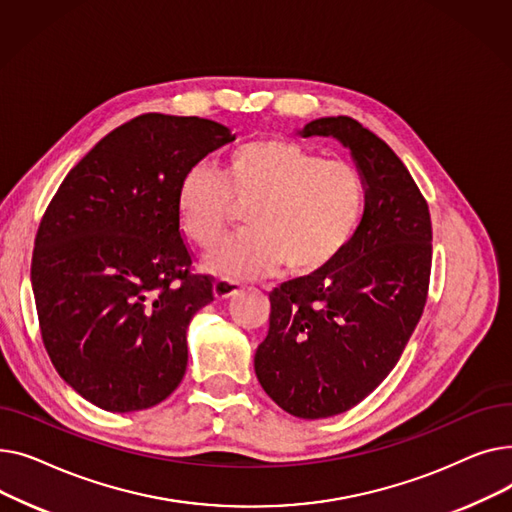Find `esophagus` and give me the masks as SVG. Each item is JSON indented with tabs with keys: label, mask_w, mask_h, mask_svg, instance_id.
<instances>
[{
	"label": "esophagus",
	"mask_w": 512,
	"mask_h": 512,
	"mask_svg": "<svg viewBox=\"0 0 512 512\" xmlns=\"http://www.w3.org/2000/svg\"><path fill=\"white\" fill-rule=\"evenodd\" d=\"M238 288H240V284L230 278H218L213 282V294H215V299H220V301L230 299L232 294L238 292Z\"/></svg>",
	"instance_id": "obj_1"
}]
</instances>
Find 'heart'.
Here are the masks:
<instances>
[{
  "label": "heart",
  "mask_w": 512,
  "mask_h": 512,
  "mask_svg": "<svg viewBox=\"0 0 512 512\" xmlns=\"http://www.w3.org/2000/svg\"><path fill=\"white\" fill-rule=\"evenodd\" d=\"M249 230L207 257L215 274L257 278L284 261L309 276L324 270L353 240L365 209L355 166L286 139H257L232 149L220 172L199 164L178 188V220L195 245L209 249L228 232L234 205Z\"/></svg>",
  "instance_id": "heart-1"
}]
</instances>
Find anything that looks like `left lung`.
Returning <instances> with one entry per match:
<instances>
[{
    "instance_id": "obj_1",
    "label": "left lung",
    "mask_w": 512,
    "mask_h": 512,
    "mask_svg": "<svg viewBox=\"0 0 512 512\" xmlns=\"http://www.w3.org/2000/svg\"><path fill=\"white\" fill-rule=\"evenodd\" d=\"M299 134L351 149L365 211L336 261L270 292L255 373L280 409L324 419L359 405L405 351L427 301L432 220L405 164L357 120L319 118Z\"/></svg>"
}]
</instances>
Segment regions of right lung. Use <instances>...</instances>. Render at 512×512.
<instances>
[{"label":"right lung","instance_id":"obj_1","mask_svg":"<svg viewBox=\"0 0 512 512\" xmlns=\"http://www.w3.org/2000/svg\"><path fill=\"white\" fill-rule=\"evenodd\" d=\"M234 139L213 120L143 114L103 137L47 205L31 263L41 338L95 407L143 411L182 382L186 330L213 286L191 272L178 188Z\"/></svg>","mask_w":512,"mask_h":512}]
</instances>
